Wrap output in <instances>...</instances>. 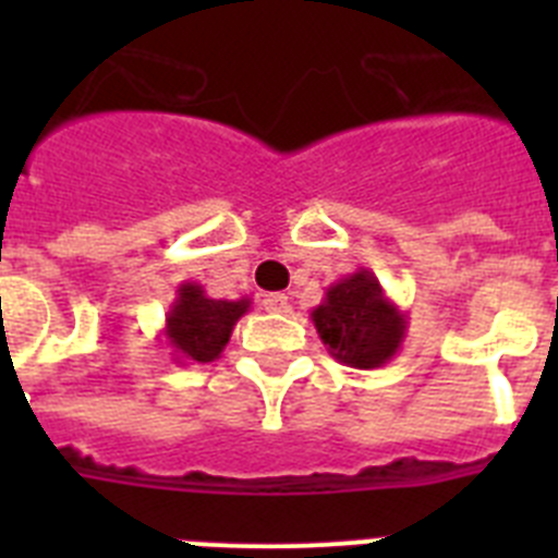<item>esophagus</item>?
<instances>
[{
    "label": "esophagus",
    "mask_w": 558,
    "mask_h": 558,
    "mask_svg": "<svg viewBox=\"0 0 558 558\" xmlns=\"http://www.w3.org/2000/svg\"><path fill=\"white\" fill-rule=\"evenodd\" d=\"M263 307L268 310V313H288L290 302H288V295H284V293H265L263 295Z\"/></svg>",
    "instance_id": "34e87169"
}]
</instances>
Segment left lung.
<instances>
[{
  "label": "left lung",
  "instance_id": "obj_1",
  "mask_svg": "<svg viewBox=\"0 0 558 558\" xmlns=\"http://www.w3.org/2000/svg\"><path fill=\"white\" fill-rule=\"evenodd\" d=\"M310 318L327 352L343 366L363 372L386 366L408 335V313L388 299L377 276L366 268L329 284Z\"/></svg>",
  "mask_w": 558,
  "mask_h": 558
}]
</instances>
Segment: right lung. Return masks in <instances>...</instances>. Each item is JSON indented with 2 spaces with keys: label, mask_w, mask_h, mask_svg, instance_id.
I'll return each instance as SVG.
<instances>
[{
  "label": "right lung",
  "mask_w": 558,
  "mask_h": 558,
  "mask_svg": "<svg viewBox=\"0 0 558 558\" xmlns=\"http://www.w3.org/2000/svg\"><path fill=\"white\" fill-rule=\"evenodd\" d=\"M251 310V299H209L198 282H184L165 318L167 347L175 363H211L223 354L236 322Z\"/></svg>",
  "instance_id": "add662e5"
}]
</instances>
